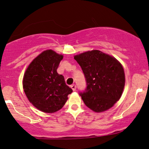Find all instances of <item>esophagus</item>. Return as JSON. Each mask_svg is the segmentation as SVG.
<instances>
[{"label": "esophagus", "instance_id": "34e87169", "mask_svg": "<svg viewBox=\"0 0 149 149\" xmlns=\"http://www.w3.org/2000/svg\"><path fill=\"white\" fill-rule=\"evenodd\" d=\"M71 89L74 91H76V86L75 85V84H72V85H71Z\"/></svg>", "mask_w": 149, "mask_h": 149}]
</instances>
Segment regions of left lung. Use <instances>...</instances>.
Instances as JSON below:
<instances>
[{
  "label": "left lung",
  "mask_w": 149,
  "mask_h": 149,
  "mask_svg": "<svg viewBox=\"0 0 149 149\" xmlns=\"http://www.w3.org/2000/svg\"><path fill=\"white\" fill-rule=\"evenodd\" d=\"M85 76L87 86L80 95L94 112L108 110L120 99L125 85L122 64L113 56L99 50L88 51L74 56Z\"/></svg>",
  "instance_id": "8db88e82"
}]
</instances>
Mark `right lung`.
Listing matches in <instances>:
<instances>
[{
	"label": "right lung",
	"mask_w": 149,
	"mask_h": 149,
	"mask_svg": "<svg viewBox=\"0 0 149 149\" xmlns=\"http://www.w3.org/2000/svg\"><path fill=\"white\" fill-rule=\"evenodd\" d=\"M63 55L52 49L40 53L24 73L22 87L28 100L40 111L55 113L63 108L72 89L57 69Z\"/></svg>",
	"instance_id": "add662e5"
}]
</instances>
